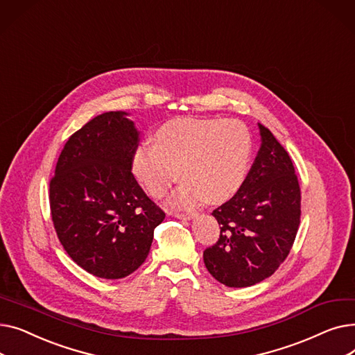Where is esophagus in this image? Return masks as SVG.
<instances>
[{
  "mask_svg": "<svg viewBox=\"0 0 355 355\" xmlns=\"http://www.w3.org/2000/svg\"><path fill=\"white\" fill-rule=\"evenodd\" d=\"M173 216H175L177 218H181V220H190L193 217V214H190V213H173Z\"/></svg>",
  "mask_w": 355,
  "mask_h": 355,
  "instance_id": "34e87169",
  "label": "esophagus"
}]
</instances>
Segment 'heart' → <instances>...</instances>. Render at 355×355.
I'll return each instance as SVG.
<instances>
[{"mask_svg":"<svg viewBox=\"0 0 355 355\" xmlns=\"http://www.w3.org/2000/svg\"><path fill=\"white\" fill-rule=\"evenodd\" d=\"M252 153L243 123L229 119L182 118L162 125L155 145L141 144L132 157L134 174L148 193L162 197L184 180L171 196L174 207H194L206 197L220 202L241 185Z\"/></svg>","mask_w":355,"mask_h":355,"instance_id":"obj_1","label":"heart"}]
</instances>
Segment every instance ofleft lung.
<instances>
[{"instance_id": "obj_1", "label": "left lung", "mask_w": 355, "mask_h": 355, "mask_svg": "<svg viewBox=\"0 0 355 355\" xmlns=\"http://www.w3.org/2000/svg\"><path fill=\"white\" fill-rule=\"evenodd\" d=\"M259 153L239 191L213 210L216 243L202 252L211 276L246 288L272 276L288 257L301 223V189L286 149L259 123Z\"/></svg>"}]
</instances>
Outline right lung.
Listing matches in <instances>:
<instances>
[{
  "mask_svg": "<svg viewBox=\"0 0 355 355\" xmlns=\"http://www.w3.org/2000/svg\"><path fill=\"white\" fill-rule=\"evenodd\" d=\"M125 112H105L64 144L50 180V211L67 254L103 279L137 270L165 213L132 174L139 137Z\"/></svg>",
  "mask_w": 355,
  "mask_h": 355,
  "instance_id": "right-lung-1",
  "label": "right lung"
}]
</instances>
